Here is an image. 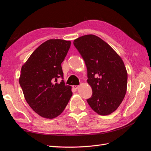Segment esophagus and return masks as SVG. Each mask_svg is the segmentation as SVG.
Here are the masks:
<instances>
[{
	"mask_svg": "<svg viewBox=\"0 0 151 151\" xmlns=\"http://www.w3.org/2000/svg\"><path fill=\"white\" fill-rule=\"evenodd\" d=\"M72 88H74V89H76H76H78V88H79V86H75V85H74V86H72Z\"/></svg>",
	"mask_w": 151,
	"mask_h": 151,
	"instance_id": "obj_1",
	"label": "esophagus"
}]
</instances>
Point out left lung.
Returning a JSON list of instances; mask_svg holds the SVG:
<instances>
[{
	"mask_svg": "<svg viewBox=\"0 0 151 151\" xmlns=\"http://www.w3.org/2000/svg\"><path fill=\"white\" fill-rule=\"evenodd\" d=\"M74 45L85 62L87 81L93 91L92 96L87 101L99 115H109L120 106L127 92L124 63L115 50L97 36H81L74 41Z\"/></svg>",
	"mask_w": 151,
	"mask_h": 151,
	"instance_id": "obj_1",
	"label": "left lung"
}]
</instances>
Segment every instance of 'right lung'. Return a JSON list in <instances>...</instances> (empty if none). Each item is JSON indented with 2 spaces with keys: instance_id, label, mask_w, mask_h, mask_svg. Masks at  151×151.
Instances as JSON below:
<instances>
[{
  "instance_id": "add662e5",
  "label": "right lung",
  "mask_w": 151,
  "mask_h": 151,
  "mask_svg": "<svg viewBox=\"0 0 151 151\" xmlns=\"http://www.w3.org/2000/svg\"><path fill=\"white\" fill-rule=\"evenodd\" d=\"M71 42L49 40L36 48L21 70L19 84L26 101L33 110L45 118H55L64 110L72 96L71 86L65 85L61 63Z\"/></svg>"
}]
</instances>
